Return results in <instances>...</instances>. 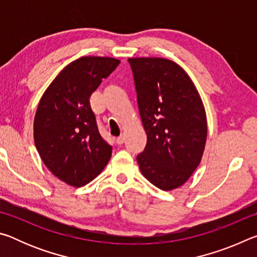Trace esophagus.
Returning <instances> with one entry per match:
<instances>
[{
  "label": "esophagus",
  "mask_w": 257,
  "mask_h": 257,
  "mask_svg": "<svg viewBox=\"0 0 257 257\" xmlns=\"http://www.w3.org/2000/svg\"><path fill=\"white\" fill-rule=\"evenodd\" d=\"M123 142H124V136L123 135H121V136H119V137H116V143H118L119 145H121V144H123Z\"/></svg>",
  "instance_id": "esophagus-1"
}]
</instances>
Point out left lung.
Here are the masks:
<instances>
[{
    "label": "left lung",
    "instance_id": "8db88e82",
    "mask_svg": "<svg viewBox=\"0 0 257 257\" xmlns=\"http://www.w3.org/2000/svg\"><path fill=\"white\" fill-rule=\"evenodd\" d=\"M139 114L147 135L137 156L142 175L162 190L179 188L201 163L207 120L196 86L163 58H130Z\"/></svg>",
    "mask_w": 257,
    "mask_h": 257
}]
</instances>
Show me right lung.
Masks as SVG:
<instances>
[{
    "instance_id": "add662e5",
    "label": "right lung",
    "mask_w": 257,
    "mask_h": 257,
    "mask_svg": "<svg viewBox=\"0 0 257 257\" xmlns=\"http://www.w3.org/2000/svg\"><path fill=\"white\" fill-rule=\"evenodd\" d=\"M120 60L82 56L61 70L43 94L34 142L43 163L61 181L81 187L103 171L112 146L98 133L89 97Z\"/></svg>"
}]
</instances>
